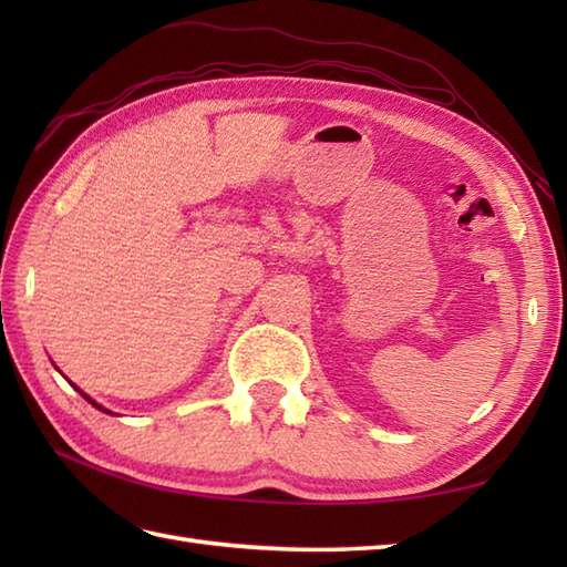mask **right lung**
<instances>
[{
    "mask_svg": "<svg viewBox=\"0 0 567 567\" xmlns=\"http://www.w3.org/2000/svg\"><path fill=\"white\" fill-rule=\"evenodd\" d=\"M80 394H82V392H80ZM84 400H87V402H92V400H90V396H87V394H84ZM92 406H97V409H102V406H100V404H97V402H92ZM104 412H106V409H104Z\"/></svg>",
    "mask_w": 567,
    "mask_h": 567,
    "instance_id": "obj_1",
    "label": "right lung"
}]
</instances>
